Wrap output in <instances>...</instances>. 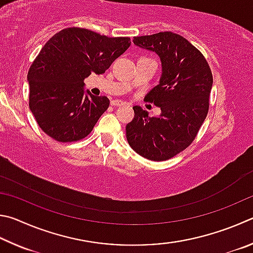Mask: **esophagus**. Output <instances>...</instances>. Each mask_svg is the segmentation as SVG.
Returning a JSON list of instances; mask_svg holds the SVG:
<instances>
[{
	"mask_svg": "<svg viewBox=\"0 0 253 253\" xmlns=\"http://www.w3.org/2000/svg\"><path fill=\"white\" fill-rule=\"evenodd\" d=\"M124 104V102L121 100H112L111 101V105L112 106H121Z\"/></svg>",
	"mask_w": 253,
	"mask_h": 253,
	"instance_id": "1",
	"label": "esophagus"
}]
</instances>
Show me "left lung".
<instances>
[{"label":"left lung","mask_w":253,"mask_h":253,"mask_svg":"<svg viewBox=\"0 0 253 253\" xmlns=\"http://www.w3.org/2000/svg\"><path fill=\"white\" fill-rule=\"evenodd\" d=\"M133 42L160 56V83L145 100L159 106L162 113L149 118L147 111L133 106L134 119L126 124V139L141 157L166 161L196 139L209 111L213 77L202 53L179 34L134 37Z\"/></svg>","instance_id":"1"}]
</instances>
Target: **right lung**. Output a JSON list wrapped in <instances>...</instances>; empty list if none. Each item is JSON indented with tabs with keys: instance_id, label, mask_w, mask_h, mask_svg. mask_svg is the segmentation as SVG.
Listing matches in <instances>:
<instances>
[{
	"instance_id": "add662e5",
	"label": "right lung",
	"mask_w": 253,
	"mask_h": 253,
	"mask_svg": "<svg viewBox=\"0 0 253 253\" xmlns=\"http://www.w3.org/2000/svg\"><path fill=\"white\" fill-rule=\"evenodd\" d=\"M130 44V38L74 26L48 40L28 73L30 110L44 133L59 142H75L91 133L110 100L84 94V79L104 73Z\"/></svg>"
}]
</instances>
